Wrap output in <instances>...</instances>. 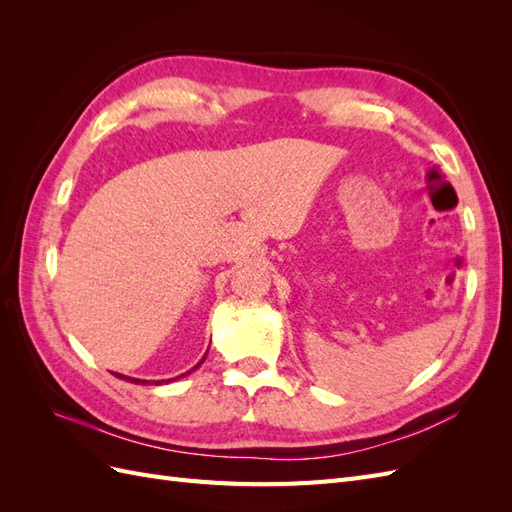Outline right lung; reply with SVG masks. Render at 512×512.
I'll return each mask as SVG.
<instances>
[{
	"label": "right lung",
	"mask_w": 512,
	"mask_h": 512,
	"mask_svg": "<svg viewBox=\"0 0 512 512\" xmlns=\"http://www.w3.org/2000/svg\"><path fill=\"white\" fill-rule=\"evenodd\" d=\"M203 361H205V356H203ZM203 361H200L196 367H200V365H203ZM194 367V369H196ZM188 374H190V371H188ZM115 378H123V380H128V382H134V384H147V380H136V378H128V376H121V374H115ZM166 382H170V380H166ZM156 384H160V380L156 382Z\"/></svg>",
	"instance_id": "1"
}]
</instances>
